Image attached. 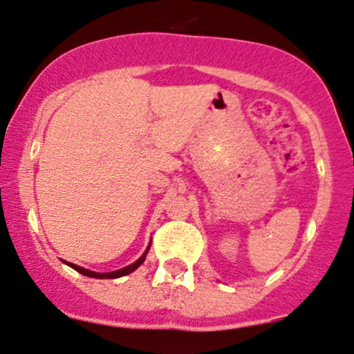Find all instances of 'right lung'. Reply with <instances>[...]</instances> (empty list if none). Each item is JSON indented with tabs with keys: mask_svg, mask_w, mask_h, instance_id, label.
<instances>
[{
	"mask_svg": "<svg viewBox=\"0 0 354 354\" xmlns=\"http://www.w3.org/2000/svg\"><path fill=\"white\" fill-rule=\"evenodd\" d=\"M149 248H151V246H149ZM149 248L145 250V253L140 257V259L137 260V262L131 263V266H127V267H124V269L114 270V272H104V274H101V272H92V270L82 269V267L75 266V263H70V262H66V263L71 267V269H75V270H77V272L84 274V276H87V277H95V279H116V277H121V276H127V274H131L135 269H137L138 266H142V263H144V260H145V255H147Z\"/></svg>",
	"mask_w": 354,
	"mask_h": 354,
	"instance_id": "1",
	"label": "right lung"
}]
</instances>
